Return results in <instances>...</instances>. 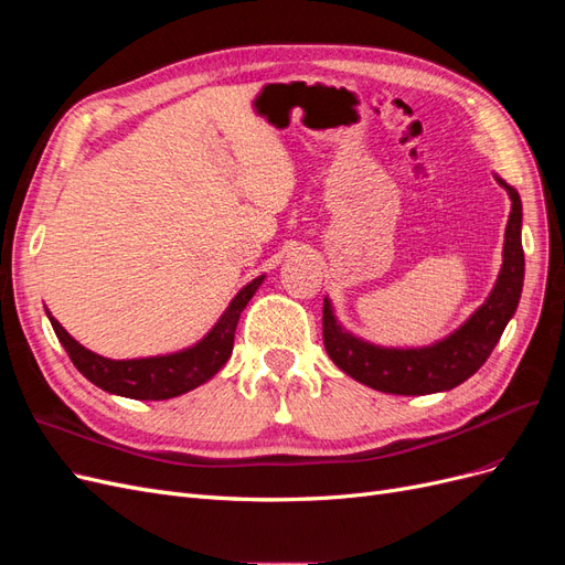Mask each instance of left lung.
I'll return each instance as SVG.
<instances>
[{
    "label": "left lung",
    "instance_id": "8db88e82",
    "mask_svg": "<svg viewBox=\"0 0 565 565\" xmlns=\"http://www.w3.org/2000/svg\"><path fill=\"white\" fill-rule=\"evenodd\" d=\"M494 181L507 191L511 212L504 231L502 266L486 301L448 337L434 341L429 347L403 349L372 344V341L349 332L334 316L330 297H324L322 339L328 355L341 372L374 391L393 393V396H426V393L459 386L488 361L507 322L519 309L525 276L521 198L516 188H511L498 174H494Z\"/></svg>",
    "mask_w": 565,
    "mask_h": 565
}]
</instances>
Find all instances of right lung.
Wrapping results in <instances>:
<instances>
[{
  "instance_id": "1",
  "label": "right lung",
  "mask_w": 565,
  "mask_h": 565,
  "mask_svg": "<svg viewBox=\"0 0 565 565\" xmlns=\"http://www.w3.org/2000/svg\"><path fill=\"white\" fill-rule=\"evenodd\" d=\"M264 278L266 276H259L247 282L231 299L228 309L212 324V330L195 341L193 347L162 355L127 358V361H113V358L98 355L87 347H82L75 337L63 330V324L51 316L49 309L44 311L63 349L71 355L73 365L92 384L115 393V396L134 401H167L210 382L228 363L237 320H241V313L245 311L249 299L256 295V289L262 287Z\"/></svg>"
}]
</instances>
